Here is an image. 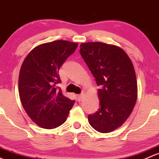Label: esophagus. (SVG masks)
<instances>
[{
    "label": "esophagus",
    "mask_w": 159,
    "mask_h": 159,
    "mask_svg": "<svg viewBox=\"0 0 159 159\" xmlns=\"http://www.w3.org/2000/svg\"><path fill=\"white\" fill-rule=\"evenodd\" d=\"M84 97V94H80V95H78L77 96V100L79 101V102H80V101L82 100V99H83V98Z\"/></svg>",
    "instance_id": "obj_1"
}]
</instances>
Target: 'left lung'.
Wrapping results in <instances>:
<instances>
[{"label": "left lung", "mask_w": 159, "mask_h": 159, "mask_svg": "<svg viewBox=\"0 0 159 159\" xmlns=\"http://www.w3.org/2000/svg\"><path fill=\"white\" fill-rule=\"evenodd\" d=\"M80 51L100 86L99 108L88 120L98 132H112L126 121L138 97L132 60L121 47L102 42L81 43Z\"/></svg>", "instance_id": "8db88e82"}]
</instances>
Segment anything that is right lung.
<instances>
[{"mask_svg": "<svg viewBox=\"0 0 159 159\" xmlns=\"http://www.w3.org/2000/svg\"><path fill=\"white\" fill-rule=\"evenodd\" d=\"M78 43L55 40L34 47L24 59L18 80L19 96L24 110L38 126L55 129L65 122L74 100L66 97L56 84L58 71Z\"/></svg>", "mask_w": 159, "mask_h": 159, "instance_id": "right-lung-1", "label": "right lung"}]
</instances>
